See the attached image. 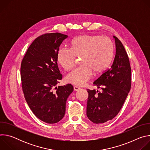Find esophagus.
Listing matches in <instances>:
<instances>
[{
	"mask_svg": "<svg viewBox=\"0 0 150 150\" xmlns=\"http://www.w3.org/2000/svg\"><path fill=\"white\" fill-rule=\"evenodd\" d=\"M74 91H78V90H79L80 89V88L77 87V86H74Z\"/></svg>",
	"mask_w": 150,
	"mask_h": 150,
	"instance_id": "esophagus-1",
	"label": "esophagus"
}]
</instances>
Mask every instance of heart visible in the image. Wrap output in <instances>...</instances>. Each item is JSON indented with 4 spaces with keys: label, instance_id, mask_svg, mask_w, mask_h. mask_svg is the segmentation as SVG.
<instances>
[{
    "label": "heart",
    "instance_id": "obj_1",
    "mask_svg": "<svg viewBox=\"0 0 150 150\" xmlns=\"http://www.w3.org/2000/svg\"><path fill=\"white\" fill-rule=\"evenodd\" d=\"M72 50L61 48L57 54L58 63L66 71L75 66L76 57H81L82 64L67 76V82L82 85L88 81L93 71L100 74L110 64L113 56V44L107 37L98 35H83L72 42Z\"/></svg>",
    "mask_w": 150,
    "mask_h": 150
}]
</instances>
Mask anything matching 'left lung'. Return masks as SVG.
I'll return each mask as SVG.
<instances>
[{
    "label": "left lung",
    "instance_id": "left-lung-1",
    "mask_svg": "<svg viewBox=\"0 0 150 150\" xmlns=\"http://www.w3.org/2000/svg\"><path fill=\"white\" fill-rule=\"evenodd\" d=\"M113 38L116 53L111 68L93 82L102 92L87 89V116L96 124L110 120L119 113L131 87L129 57L121 41Z\"/></svg>",
    "mask_w": 150,
    "mask_h": 150
}]
</instances>
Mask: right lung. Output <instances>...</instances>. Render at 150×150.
Listing matches in <instances>:
<instances>
[{"label":"right lung","mask_w":150,"mask_h":150,"mask_svg":"<svg viewBox=\"0 0 150 150\" xmlns=\"http://www.w3.org/2000/svg\"><path fill=\"white\" fill-rule=\"evenodd\" d=\"M68 35L59 33L40 35L28 47L21 65L22 88L34 115L47 123H56L64 117L68 97L74 87L70 83L58 86L62 79L57 54Z\"/></svg>","instance_id":"obj_1"}]
</instances>
